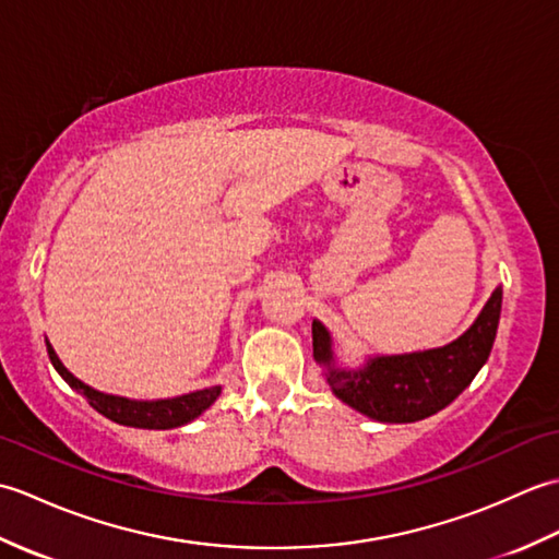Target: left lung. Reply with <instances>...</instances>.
<instances>
[{"instance_id": "obj_1", "label": "left lung", "mask_w": 559, "mask_h": 559, "mask_svg": "<svg viewBox=\"0 0 559 559\" xmlns=\"http://www.w3.org/2000/svg\"><path fill=\"white\" fill-rule=\"evenodd\" d=\"M502 310V288L492 293L466 334L444 348L374 358L362 370L331 367L329 331L312 322L314 358L329 367L334 394L382 423H415L449 406L488 360Z\"/></svg>"}]
</instances>
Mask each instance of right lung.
<instances>
[{
	"label": "right lung",
	"mask_w": 559,
	"mask_h": 559,
	"mask_svg": "<svg viewBox=\"0 0 559 559\" xmlns=\"http://www.w3.org/2000/svg\"><path fill=\"white\" fill-rule=\"evenodd\" d=\"M47 355H50V362L55 365L59 377H62L71 389H76L93 408H96L100 415H105V418H110L112 423L129 425V427H144V430H170V427H180L189 420L199 418V415L204 413L221 394V386H211L204 391H194V394H185V396L165 399V401H129L120 396L100 394V391L79 382V379L71 374L62 362H59L50 343H47Z\"/></svg>",
	"instance_id": "1"
}]
</instances>
